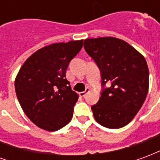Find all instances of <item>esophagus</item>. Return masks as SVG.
<instances>
[{"label":"esophagus","instance_id":"34e87169","mask_svg":"<svg viewBox=\"0 0 160 160\" xmlns=\"http://www.w3.org/2000/svg\"><path fill=\"white\" fill-rule=\"evenodd\" d=\"M89 92H90V89H89V88H87V89H86V91H84V92H80L79 94H80V97H85V96H86V95H87V94Z\"/></svg>","mask_w":160,"mask_h":160}]
</instances>
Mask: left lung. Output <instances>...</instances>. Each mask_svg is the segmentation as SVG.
<instances>
[{"mask_svg": "<svg viewBox=\"0 0 160 160\" xmlns=\"http://www.w3.org/2000/svg\"><path fill=\"white\" fill-rule=\"evenodd\" d=\"M84 48L101 72L103 89L91 109L95 120L108 128L129 123L144 103L149 87V70L144 56L123 40L113 37L87 38Z\"/></svg>", "mask_w": 160, "mask_h": 160, "instance_id": "8db88e82", "label": "left lung"}]
</instances>
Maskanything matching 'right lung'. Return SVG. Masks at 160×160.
Returning <instances> with one entry per match:
<instances>
[{
	"label": "right lung",
	"instance_id": "right-lung-1",
	"mask_svg": "<svg viewBox=\"0 0 160 160\" xmlns=\"http://www.w3.org/2000/svg\"><path fill=\"white\" fill-rule=\"evenodd\" d=\"M82 46L83 40L44 46L26 60L16 76L14 87L20 106L42 129L58 130L73 118L79 96L71 89L66 70Z\"/></svg>",
	"mask_w": 160,
	"mask_h": 160
}]
</instances>
